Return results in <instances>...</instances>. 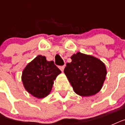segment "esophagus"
Listing matches in <instances>:
<instances>
[{
  "label": "esophagus",
  "instance_id": "34e87169",
  "mask_svg": "<svg viewBox=\"0 0 125 125\" xmlns=\"http://www.w3.org/2000/svg\"><path fill=\"white\" fill-rule=\"evenodd\" d=\"M59 69H60L62 71H63L64 70V68H65V65H62V66H59L58 67Z\"/></svg>",
  "mask_w": 125,
  "mask_h": 125
}]
</instances>
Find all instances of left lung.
Segmentation results:
<instances>
[{
    "label": "left lung",
    "instance_id": "8db88e82",
    "mask_svg": "<svg viewBox=\"0 0 125 125\" xmlns=\"http://www.w3.org/2000/svg\"><path fill=\"white\" fill-rule=\"evenodd\" d=\"M64 73L74 92L87 97L97 93L103 85L107 74L104 63L97 58L78 52L71 57Z\"/></svg>",
    "mask_w": 125,
    "mask_h": 125
}]
</instances>
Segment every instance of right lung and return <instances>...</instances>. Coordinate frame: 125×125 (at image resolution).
Listing matches in <instances>:
<instances>
[{"label": "right lung", "mask_w": 125, "mask_h": 125, "mask_svg": "<svg viewBox=\"0 0 125 125\" xmlns=\"http://www.w3.org/2000/svg\"><path fill=\"white\" fill-rule=\"evenodd\" d=\"M61 71L53 61L39 55L29 63L22 72V81L25 89L35 97L44 98L51 92L54 80Z\"/></svg>", "instance_id": "right-lung-1"}]
</instances>
